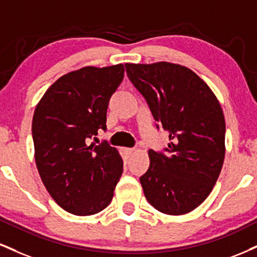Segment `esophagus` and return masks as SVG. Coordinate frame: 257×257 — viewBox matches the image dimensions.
Masks as SVG:
<instances>
[{
	"mask_svg": "<svg viewBox=\"0 0 257 257\" xmlns=\"http://www.w3.org/2000/svg\"><path fill=\"white\" fill-rule=\"evenodd\" d=\"M133 151H134V148H129V147H126V148H124V152H125V154H132V152Z\"/></svg>",
	"mask_w": 257,
	"mask_h": 257,
	"instance_id": "34e87169",
	"label": "esophagus"
}]
</instances>
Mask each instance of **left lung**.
<instances>
[{
    "mask_svg": "<svg viewBox=\"0 0 257 257\" xmlns=\"http://www.w3.org/2000/svg\"><path fill=\"white\" fill-rule=\"evenodd\" d=\"M124 66L171 140L162 152L148 151L150 168L140 177L145 196L159 212L185 214L207 199L221 171L225 118L220 104L187 67L169 62Z\"/></svg>",
    "mask_w": 257,
    "mask_h": 257,
    "instance_id": "8db88e82",
    "label": "left lung"
}]
</instances>
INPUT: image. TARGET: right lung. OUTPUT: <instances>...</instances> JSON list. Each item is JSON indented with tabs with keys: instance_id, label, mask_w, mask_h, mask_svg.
<instances>
[{
	"instance_id": "right-lung-1",
	"label": "right lung",
	"mask_w": 257,
	"mask_h": 257,
	"mask_svg": "<svg viewBox=\"0 0 257 257\" xmlns=\"http://www.w3.org/2000/svg\"><path fill=\"white\" fill-rule=\"evenodd\" d=\"M123 76V64L70 72L52 83L35 110L37 169L52 199L72 214L103 211L123 172L116 148L106 141L87 145L99 129L106 131L109 100Z\"/></svg>"
}]
</instances>
